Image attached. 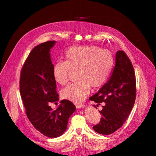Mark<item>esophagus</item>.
<instances>
[{"label": "esophagus", "mask_w": 156, "mask_h": 156, "mask_svg": "<svg viewBox=\"0 0 156 156\" xmlns=\"http://www.w3.org/2000/svg\"><path fill=\"white\" fill-rule=\"evenodd\" d=\"M76 108H84L85 105L83 104H78L76 105Z\"/></svg>", "instance_id": "1"}]
</instances>
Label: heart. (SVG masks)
Returning <instances> with one entry per match:
<instances>
[{"mask_svg": "<svg viewBox=\"0 0 156 156\" xmlns=\"http://www.w3.org/2000/svg\"><path fill=\"white\" fill-rule=\"evenodd\" d=\"M66 61L56 62L52 68L55 82L64 85L68 82L71 69H78V81L68 85L61 92L62 97L78 103L88 95L90 87L98 88L107 81L113 66L110 51L95 45L69 48L65 53Z\"/></svg>", "mask_w": 156, "mask_h": 156, "instance_id": "b5f03b06", "label": "heart"}]
</instances>
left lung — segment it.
<instances>
[{
	"mask_svg": "<svg viewBox=\"0 0 156 156\" xmlns=\"http://www.w3.org/2000/svg\"><path fill=\"white\" fill-rule=\"evenodd\" d=\"M135 97L136 80L133 65L123 51H117L109 80L89 98L99 105L105 103L99 111L102 115L101 122L94 126V130L99 134L110 135L121 127L132 110Z\"/></svg>",
	"mask_w": 156,
	"mask_h": 156,
	"instance_id": "left-lung-1",
	"label": "left lung"
}]
</instances>
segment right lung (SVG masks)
<instances>
[{"instance_id":"add662e5","label":"right lung","mask_w":156,"mask_h":156,"mask_svg":"<svg viewBox=\"0 0 156 156\" xmlns=\"http://www.w3.org/2000/svg\"><path fill=\"white\" fill-rule=\"evenodd\" d=\"M55 44V41H49L35 46L20 77V92L29 120L37 131L51 138L64 133L69 118L76 111L75 105L68 100L61 101L55 110L49 106L59 101L50 55Z\"/></svg>"}]
</instances>
